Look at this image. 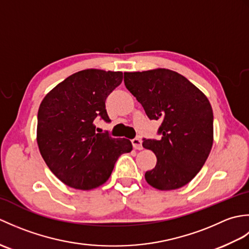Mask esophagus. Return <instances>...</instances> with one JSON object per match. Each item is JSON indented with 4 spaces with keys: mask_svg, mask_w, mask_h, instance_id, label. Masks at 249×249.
Listing matches in <instances>:
<instances>
[{
    "mask_svg": "<svg viewBox=\"0 0 249 249\" xmlns=\"http://www.w3.org/2000/svg\"><path fill=\"white\" fill-rule=\"evenodd\" d=\"M131 143H133V146L135 150H142L143 146H142V141L140 138H135L131 140Z\"/></svg>",
    "mask_w": 249,
    "mask_h": 249,
    "instance_id": "obj_1",
    "label": "esophagus"
}]
</instances>
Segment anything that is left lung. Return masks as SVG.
<instances>
[{
  "label": "left lung",
  "mask_w": 249,
  "mask_h": 249,
  "mask_svg": "<svg viewBox=\"0 0 249 249\" xmlns=\"http://www.w3.org/2000/svg\"><path fill=\"white\" fill-rule=\"evenodd\" d=\"M126 89L150 120L161 121L160 140L144 139L157 162L145 172L152 187L173 190L197 176L213 145V110L208 97L178 72L166 68L124 72Z\"/></svg>",
  "instance_id": "left-lung-1"
}]
</instances>
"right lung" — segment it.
I'll use <instances>...</instances> for the list:
<instances>
[{
	"label": "right lung",
	"mask_w": 249,
	"mask_h": 249,
	"mask_svg": "<svg viewBox=\"0 0 249 249\" xmlns=\"http://www.w3.org/2000/svg\"><path fill=\"white\" fill-rule=\"evenodd\" d=\"M122 71L84 70L44 97L37 114V144L47 166L67 186L89 190L108 181L118 158L133 150L128 139L97 134L94 121L110 122L106 98Z\"/></svg>",
	"instance_id": "1"
}]
</instances>
